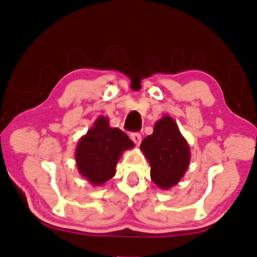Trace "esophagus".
<instances>
[{
    "mask_svg": "<svg viewBox=\"0 0 257 257\" xmlns=\"http://www.w3.org/2000/svg\"><path fill=\"white\" fill-rule=\"evenodd\" d=\"M131 139H132V142L136 144V145H139L140 143H142V136H140V133L139 132H132L131 133Z\"/></svg>",
    "mask_w": 257,
    "mask_h": 257,
    "instance_id": "34e87169",
    "label": "esophagus"
}]
</instances>
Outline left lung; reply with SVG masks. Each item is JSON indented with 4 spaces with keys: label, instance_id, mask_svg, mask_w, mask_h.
Segmentation results:
<instances>
[{
    "label": "left lung",
    "instance_id": "1",
    "mask_svg": "<svg viewBox=\"0 0 257 257\" xmlns=\"http://www.w3.org/2000/svg\"><path fill=\"white\" fill-rule=\"evenodd\" d=\"M140 150L149 160L151 178L158 187H173L187 171L191 159L188 144L170 115L156 122L153 133L143 140Z\"/></svg>",
    "mask_w": 257,
    "mask_h": 257
}]
</instances>
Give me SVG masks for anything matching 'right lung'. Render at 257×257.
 <instances>
[{"label":"right lung","mask_w":257,"mask_h":257,"mask_svg":"<svg viewBox=\"0 0 257 257\" xmlns=\"http://www.w3.org/2000/svg\"><path fill=\"white\" fill-rule=\"evenodd\" d=\"M133 146L126 133L110 127L108 119L99 117L77 145V168L92 185H103L115 174L121 153Z\"/></svg>","instance_id":"obj_1"}]
</instances>
